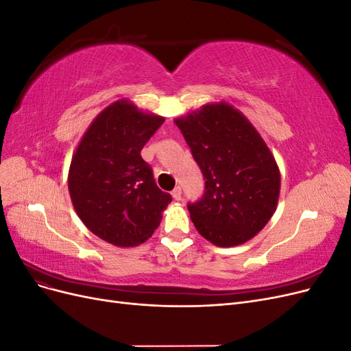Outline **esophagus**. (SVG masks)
I'll return each mask as SVG.
<instances>
[{
	"label": "esophagus",
	"mask_w": 351,
	"mask_h": 351,
	"mask_svg": "<svg viewBox=\"0 0 351 351\" xmlns=\"http://www.w3.org/2000/svg\"><path fill=\"white\" fill-rule=\"evenodd\" d=\"M171 195H173L174 200H180V199H182V187L177 186V187L173 190V192H171Z\"/></svg>",
	"instance_id": "obj_1"
}]
</instances>
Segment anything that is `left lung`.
Masks as SVG:
<instances>
[{"label":"left lung","mask_w":351,"mask_h":351,"mask_svg":"<svg viewBox=\"0 0 351 351\" xmlns=\"http://www.w3.org/2000/svg\"><path fill=\"white\" fill-rule=\"evenodd\" d=\"M174 121L206 180L204 196L187 205L199 234L219 247L246 243L268 224L278 204L281 177L269 147L226 102Z\"/></svg>","instance_id":"left-lung-1"}]
</instances>
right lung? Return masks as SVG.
I'll return each instance as SVG.
<instances>
[{"mask_svg": "<svg viewBox=\"0 0 351 351\" xmlns=\"http://www.w3.org/2000/svg\"><path fill=\"white\" fill-rule=\"evenodd\" d=\"M164 120L130 101H117L90 123L71 158L73 206L95 236L114 246L145 243L173 200L156 186L151 165L141 155Z\"/></svg>", "mask_w": 351, "mask_h": 351, "instance_id": "obj_1", "label": "right lung"}]
</instances>
